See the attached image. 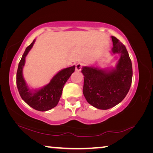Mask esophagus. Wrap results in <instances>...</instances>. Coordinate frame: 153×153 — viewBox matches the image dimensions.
<instances>
[{"label": "esophagus", "mask_w": 153, "mask_h": 153, "mask_svg": "<svg viewBox=\"0 0 153 153\" xmlns=\"http://www.w3.org/2000/svg\"><path fill=\"white\" fill-rule=\"evenodd\" d=\"M83 65L82 63H77L76 65V71H80L82 70Z\"/></svg>", "instance_id": "1"}]
</instances>
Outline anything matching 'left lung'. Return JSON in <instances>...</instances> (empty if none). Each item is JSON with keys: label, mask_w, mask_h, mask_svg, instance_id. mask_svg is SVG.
<instances>
[{"label": "left lung", "mask_w": 153, "mask_h": 153, "mask_svg": "<svg viewBox=\"0 0 153 153\" xmlns=\"http://www.w3.org/2000/svg\"><path fill=\"white\" fill-rule=\"evenodd\" d=\"M113 54H120L115 67L100 69L85 66L83 94L89 104L98 109L107 110L121 102L129 92L132 79V65L128 51L117 38L111 36Z\"/></svg>", "instance_id": "1"}]
</instances>
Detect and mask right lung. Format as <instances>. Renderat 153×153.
<instances>
[{"label":"right lung","instance_id":"obj_1","mask_svg":"<svg viewBox=\"0 0 153 153\" xmlns=\"http://www.w3.org/2000/svg\"><path fill=\"white\" fill-rule=\"evenodd\" d=\"M36 40L25 48L19 61L17 71V86L21 97L27 104L39 111H46L57 105L62 94L64 85L75 71V67H67L59 71L54 76L50 82L40 89L32 90L28 87L23 76V68L25 65V57L33 47Z\"/></svg>","mask_w":153,"mask_h":153}]
</instances>
